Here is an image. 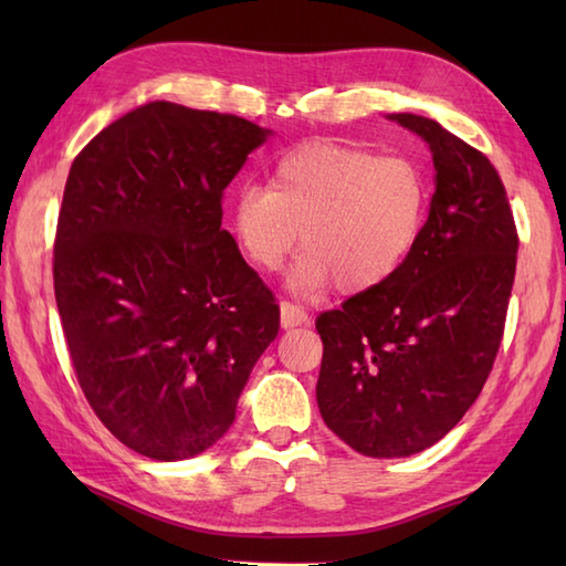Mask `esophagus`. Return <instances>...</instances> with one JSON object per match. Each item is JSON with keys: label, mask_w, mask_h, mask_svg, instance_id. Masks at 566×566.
Masks as SVG:
<instances>
[{"label": "esophagus", "mask_w": 566, "mask_h": 566, "mask_svg": "<svg viewBox=\"0 0 566 566\" xmlns=\"http://www.w3.org/2000/svg\"><path fill=\"white\" fill-rule=\"evenodd\" d=\"M280 321H282V328H294V326H306L308 323V314L292 302H282L280 304Z\"/></svg>", "instance_id": "obj_1"}]
</instances>
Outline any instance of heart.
<instances>
[{"label":"heart","mask_w":566,"mask_h":566,"mask_svg":"<svg viewBox=\"0 0 566 566\" xmlns=\"http://www.w3.org/2000/svg\"><path fill=\"white\" fill-rule=\"evenodd\" d=\"M426 213L428 177L418 163L338 140L302 143L274 163L268 187H240L228 201L235 245L255 270H280L302 243L292 282L304 292L384 284L411 255Z\"/></svg>","instance_id":"obj_1"}]
</instances>
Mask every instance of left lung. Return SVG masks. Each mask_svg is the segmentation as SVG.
Here are the masks:
<instances>
[{
    "label": "left lung",
    "mask_w": 566,
    "mask_h": 566,
    "mask_svg": "<svg viewBox=\"0 0 566 566\" xmlns=\"http://www.w3.org/2000/svg\"><path fill=\"white\" fill-rule=\"evenodd\" d=\"M389 118L430 146L428 221L399 272L316 318L321 416L353 450L379 460L436 444L482 394L518 260L506 187L486 155L432 118Z\"/></svg>",
    "instance_id": "left-lung-1"
}]
</instances>
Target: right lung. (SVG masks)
I'll return each mask as SVG.
<instances>
[{"mask_svg": "<svg viewBox=\"0 0 566 566\" xmlns=\"http://www.w3.org/2000/svg\"><path fill=\"white\" fill-rule=\"evenodd\" d=\"M270 136L150 102L80 150L53 245L60 323L92 411L126 448L175 462L233 426L280 306L223 231V189Z\"/></svg>", "mask_w": 566, "mask_h": 566, "instance_id": "add662e5", "label": "right lung"}]
</instances>
